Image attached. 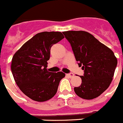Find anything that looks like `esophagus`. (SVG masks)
Masks as SVG:
<instances>
[{
	"mask_svg": "<svg viewBox=\"0 0 123 123\" xmlns=\"http://www.w3.org/2000/svg\"><path fill=\"white\" fill-rule=\"evenodd\" d=\"M67 76H69V77H70V78H71V77H73L74 76V74H73V73H69V74H67Z\"/></svg>",
	"mask_w": 123,
	"mask_h": 123,
	"instance_id": "esophagus-1",
	"label": "esophagus"
}]
</instances>
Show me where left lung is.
I'll list each match as a JSON object with an SVG mask.
<instances>
[{
  "label": "left lung",
  "mask_w": 123,
  "mask_h": 123,
  "mask_svg": "<svg viewBox=\"0 0 123 123\" xmlns=\"http://www.w3.org/2000/svg\"><path fill=\"white\" fill-rule=\"evenodd\" d=\"M71 44L79 66L84 74L80 76L82 83L74 92L84 99L99 96L112 82L117 64V58L109 47L90 33L82 31L63 32Z\"/></svg>",
  "instance_id": "obj_1"
}]
</instances>
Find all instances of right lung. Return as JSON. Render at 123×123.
Returning <instances> with one entry per match:
<instances>
[{"instance_id":"add662e5","label":"right lung","mask_w":123,"mask_h":123,"mask_svg":"<svg viewBox=\"0 0 123 123\" xmlns=\"http://www.w3.org/2000/svg\"><path fill=\"white\" fill-rule=\"evenodd\" d=\"M64 36L61 32H42L27 41L14 54L11 71L21 91L31 99L46 101L56 94L62 72L51 73L47 69L50 48Z\"/></svg>"}]
</instances>
